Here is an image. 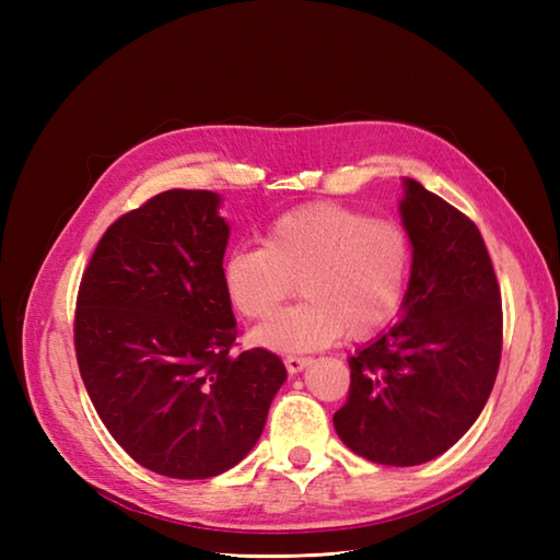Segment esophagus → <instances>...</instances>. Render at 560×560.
<instances>
[{
	"label": "esophagus",
	"instance_id": "esophagus-1",
	"mask_svg": "<svg viewBox=\"0 0 560 560\" xmlns=\"http://www.w3.org/2000/svg\"><path fill=\"white\" fill-rule=\"evenodd\" d=\"M283 363H287L289 373H301L305 365H311V359H307V355H287Z\"/></svg>",
	"mask_w": 560,
	"mask_h": 560
}]
</instances>
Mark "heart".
Wrapping results in <instances>:
<instances>
[{
	"label": "heart",
	"mask_w": 560,
	"mask_h": 560,
	"mask_svg": "<svg viewBox=\"0 0 560 560\" xmlns=\"http://www.w3.org/2000/svg\"><path fill=\"white\" fill-rule=\"evenodd\" d=\"M413 243L397 219L371 217L337 201L295 207L269 223L265 245L235 247L223 279L233 305L267 319L294 292L306 301L255 329V343L299 353L329 347L343 331L368 339L407 301Z\"/></svg>",
	"instance_id": "1"
}]
</instances>
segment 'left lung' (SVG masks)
Wrapping results in <instances>:
<instances>
[{
  "label": "left lung",
  "mask_w": 560,
  "mask_h": 560,
  "mask_svg": "<svg viewBox=\"0 0 560 560\" xmlns=\"http://www.w3.org/2000/svg\"><path fill=\"white\" fill-rule=\"evenodd\" d=\"M401 219L413 269L401 319L349 359L343 445L385 467L450 450L479 419L503 351L501 287L467 213L407 180Z\"/></svg>",
  "instance_id": "left-lung-1"
}]
</instances>
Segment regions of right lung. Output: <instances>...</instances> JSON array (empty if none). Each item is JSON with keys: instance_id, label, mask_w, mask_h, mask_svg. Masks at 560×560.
I'll return each mask as SVG.
<instances>
[{"instance_id": "right-lung-1", "label": "right lung", "mask_w": 560, "mask_h": 560, "mask_svg": "<svg viewBox=\"0 0 560 560\" xmlns=\"http://www.w3.org/2000/svg\"><path fill=\"white\" fill-rule=\"evenodd\" d=\"M217 209L207 189H165L122 213L77 293L74 349L93 407L129 457L171 479L235 467L287 380L277 353H235Z\"/></svg>"}]
</instances>
